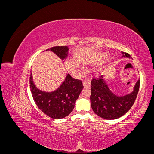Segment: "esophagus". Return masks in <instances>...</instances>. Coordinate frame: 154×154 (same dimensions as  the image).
I'll use <instances>...</instances> for the list:
<instances>
[{"label":"esophagus","mask_w":154,"mask_h":154,"mask_svg":"<svg viewBox=\"0 0 154 154\" xmlns=\"http://www.w3.org/2000/svg\"><path fill=\"white\" fill-rule=\"evenodd\" d=\"M83 87H84L85 88H89L91 87V83H90V81L89 80H84L83 82Z\"/></svg>","instance_id":"esophagus-1"}]
</instances>
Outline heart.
<instances>
[{
	"instance_id": "b5f03b06",
	"label": "heart",
	"mask_w": 154,
	"mask_h": 154,
	"mask_svg": "<svg viewBox=\"0 0 154 154\" xmlns=\"http://www.w3.org/2000/svg\"><path fill=\"white\" fill-rule=\"evenodd\" d=\"M108 57H109V54H107V53H103V54H102L101 55L100 60H105L108 58Z\"/></svg>"
}]
</instances>
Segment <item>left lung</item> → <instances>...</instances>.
<instances>
[{
  "instance_id": "left-lung-1",
  "label": "left lung",
  "mask_w": 154,
  "mask_h": 154,
  "mask_svg": "<svg viewBox=\"0 0 154 154\" xmlns=\"http://www.w3.org/2000/svg\"><path fill=\"white\" fill-rule=\"evenodd\" d=\"M124 58H131L129 54L122 52ZM139 89V80L128 94L118 96L110 91L104 80L103 76L94 78L91 81V107L100 118L105 119H115L122 117L131 109Z\"/></svg>"
}]
</instances>
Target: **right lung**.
Returning a JSON list of instances; mask_svg holds the SVG:
<instances>
[{
	"mask_svg": "<svg viewBox=\"0 0 154 154\" xmlns=\"http://www.w3.org/2000/svg\"><path fill=\"white\" fill-rule=\"evenodd\" d=\"M46 51H52L63 60L67 57L69 48L67 46H55ZM29 83L36 105L45 114L55 119L63 118L71 112L83 88L82 81L72 78L69 74L62 85L51 92L41 91L35 85L31 71Z\"/></svg>",
	"mask_w": 154,
	"mask_h": 154,
	"instance_id": "obj_1",
	"label": "right lung"
}]
</instances>
